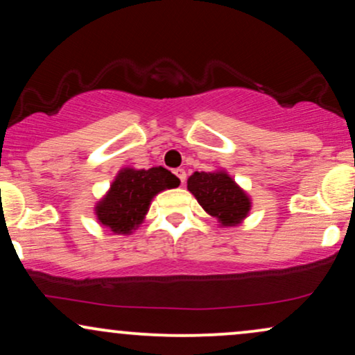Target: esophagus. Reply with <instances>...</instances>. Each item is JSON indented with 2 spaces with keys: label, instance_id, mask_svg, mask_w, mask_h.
I'll return each instance as SVG.
<instances>
[{
  "label": "esophagus",
  "instance_id": "obj_1",
  "mask_svg": "<svg viewBox=\"0 0 355 355\" xmlns=\"http://www.w3.org/2000/svg\"><path fill=\"white\" fill-rule=\"evenodd\" d=\"M173 173L177 175L178 177V180L182 182V185H185V180H187V172L183 168H177V170H173Z\"/></svg>",
  "mask_w": 355,
  "mask_h": 355
}]
</instances>
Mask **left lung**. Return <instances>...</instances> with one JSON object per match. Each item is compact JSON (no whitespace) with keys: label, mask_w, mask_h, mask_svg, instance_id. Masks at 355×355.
I'll return each mask as SVG.
<instances>
[{"label":"left lung","mask_w":355,"mask_h":355,"mask_svg":"<svg viewBox=\"0 0 355 355\" xmlns=\"http://www.w3.org/2000/svg\"><path fill=\"white\" fill-rule=\"evenodd\" d=\"M187 189L208 215L218 221L220 228L240 226L251 211V198L226 170L193 172Z\"/></svg>","instance_id":"obj_1"}]
</instances>
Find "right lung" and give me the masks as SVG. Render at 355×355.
<instances>
[{"label": "right lung", "mask_w": 355, "mask_h": 355, "mask_svg": "<svg viewBox=\"0 0 355 355\" xmlns=\"http://www.w3.org/2000/svg\"><path fill=\"white\" fill-rule=\"evenodd\" d=\"M178 183L180 180L164 166L147 170L123 166L94 207L97 223L115 234H132L144 223L152 200L160 191L177 189Z\"/></svg>", "instance_id": "obj_1"}]
</instances>
